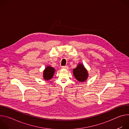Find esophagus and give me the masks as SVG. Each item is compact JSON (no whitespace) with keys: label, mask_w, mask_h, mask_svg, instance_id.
Wrapping results in <instances>:
<instances>
[{"label":"esophagus","mask_w":129,"mask_h":129,"mask_svg":"<svg viewBox=\"0 0 129 129\" xmlns=\"http://www.w3.org/2000/svg\"><path fill=\"white\" fill-rule=\"evenodd\" d=\"M62 68L63 69H68L69 68L68 66H62Z\"/></svg>","instance_id":"esophagus-1"}]
</instances>
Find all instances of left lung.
Segmentation results:
<instances>
[{
  "mask_svg": "<svg viewBox=\"0 0 129 129\" xmlns=\"http://www.w3.org/2000/svg\"><path fill=\"white\" fill-rule=\"evenodd\" d=\"M73 74L76 80L80 82H85L88 78V72L82 63L78 64L77 67L73 69Z\"/></svg>",
  "mask_w": 129,
  "mask_h": 129,
  "instance_id": "1",
  "label": "left lung"
}]
</instances>
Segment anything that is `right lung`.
<instances>
[{
    "instance_id": "right-lung-1",
    "label": "right lung",
    "mask_w": 129,
    "mask_h": 129,
    "mask_svg": "<svg viewBox=\"0 0 129 129\" xmlns=\"http://www.w3.org/2000/svg\"><path fill=\"white\" fill-rule=\"evenodd\" d=\"M55 71L56 70H55V69L53 67L50 66H47L43 70V79L45 81H49V80L51 79L53 77Z\"/></svg>"
}]
</instances>
